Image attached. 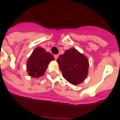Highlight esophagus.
<instances>
[{
	"instance_id": "esophagus-1",
	"label": "esophagus",
	"mask_w": 120,
	"mask_h": 120,
	"mask_svg": "<svg viewBox=\"0 0 120 120\" xmlns=\"http://www.w3.org/2000/svg\"><path fill=\"white\" fill-rule=\"evenodd\" d=\"M54 57H55V59H57L58 58V57H59V55H55Z\"/></svg>"
}]
</instances>
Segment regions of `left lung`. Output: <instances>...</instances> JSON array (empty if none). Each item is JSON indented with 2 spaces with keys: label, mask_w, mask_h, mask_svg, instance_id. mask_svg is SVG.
I'll return each mask as SVG.
<instances>
[{
  "label": "left lung",
  "mask_w": 120,
  "mask_h": 120,
  "mask_svg": "<svg viewBox=\"0 0 120 120\" xmlns=\"http://www.w3.org/2000/svg\"><path fill=\"white\" fill-rule=\"evenodd\" d=\"M63 77L71 84L76 85L83 82L88 73L87 57L75 48L66 50L57 59Z\"/></svg>",
  "instance_id": "left-lung-1"
}]
</instances>
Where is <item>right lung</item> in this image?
Masks as SVG:
<instances>
[{"label":"right lung","mask_w":120,"mask_h":120,"mask_svg":"<svg viewBox=\"0 0 120 120\" xmlns=\"http://www.w3.org/2000/svg\"><path fill=\"white\" fill-rule=\"evenodd\" d=\"M55 60L50 53L41 47H37L32 52L27 61V71L29 76L38 78L44 75L49 64Z\"/></svg>","instance_id":"add662e5"}]
</instances>
